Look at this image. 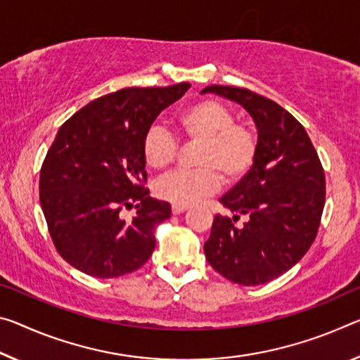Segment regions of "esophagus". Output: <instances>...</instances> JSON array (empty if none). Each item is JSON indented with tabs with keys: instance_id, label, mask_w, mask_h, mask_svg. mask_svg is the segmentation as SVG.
<instances>
[{
	"instance_id": "obj_1",
	"label": "esophagus",
	"mask_w": 360,
	"mask_h": 360,
	"mask_svg": "<svg viewBox=\"0 0 360 360\" xmlns=\"http://www.w3.org/2000/svg\"><path fill=\"white\" fill-rule=\"evenodd\" d=\"M186 210H187V207H182V205H173V207H171V213L181 214V213H184Z\"/></svg>"
}]
</instances>
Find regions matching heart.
<instances>
[{"label":"heart","mask_w":360,"mask_h":360,"mask_svg":"<svg viewBox=\"0 0 360 360\" xmlns=\"http://www.w3.org/2000/svg\"><path fill=\"white\" fill-rule=\"evenodd\" d=\"M182 138L198 141V169L173 171L155 182V195L173 205L191 207L219 191L221 178L227 184L243 179L258 155L255 131L236 122L232 108L218 99L198 101L176 118ZM178 139L162 127H152L142 141V153L149 167L163 169L173 163Z\"/></svg>","instance_id":"b5f03b06"}]
</instances>
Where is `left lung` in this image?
<instances>
[{
  "label": "left lung",
  "instance_id": "1",
  "mask_svg": "<svg viewBox=\"0 0 360 360\" xmlns=\"http://www.w3.org/2000/svg\"><path fill=\"white\" fill-rule=\"evenodd\" d=\"M205 93L240 104L258 129L255 165L219 200L233 216H214L205 256L227 281L262 285L292 269L317 236L325 205L322 163L303 124L274 101L221 84ZM240 215L248 222L236 228Z\"/></svg>",
  "mask_w": 360,
  "mask_h": 360
}]
</instances>
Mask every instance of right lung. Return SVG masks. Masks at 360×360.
Instances as JSON below:
<instances>
[{"label": "right lung", "mask_w": 360, "mask_h": 360, "mask_svg": "<svg viewBox=\"0 0 360 360\" xmlns=\"http://www.w3.org/2000/svg\"><path fill=\"white\" fill-rule=\"evenodd\" d=\"M189 88H123L79 108L57 131L39 173V202L54 247L75 269L113 278L152 256L153 232L171 207L144 187L142 141L158 113ZM133 204L135 218L120 219Z\"/></svg>", "instance_id": "right-lung-1"}]
</instances>
